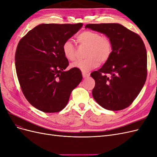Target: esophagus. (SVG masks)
I'll return each instance as SVG.
<instances>
[{
  "instance_id": "esophagus-1",
  "label": "esophagus",
  "mask_w": 157,
  "mask_h": 157,
  "mask_svg": "<svg viewBox=\"0 0 157 157\" xmlns=\"http://www.w3.org/2000/svg\"><path fill=\"white\" fill-rule=\"evenodd\" d=\"M82 74L83 78H87V77H89V76H90V73H84L83 72Z\"/></svg>"
}]
</instances>
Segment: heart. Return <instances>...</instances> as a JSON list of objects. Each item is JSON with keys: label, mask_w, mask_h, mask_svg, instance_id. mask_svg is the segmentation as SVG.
I'll return each instance as SVG.
<instances>
[{"label": "heart", "mask_w": 157, "mask_h": 157, "mask_svg": "<svg viewBox=\"0 0 157 157\" xmlns=\"http://www.w3.org/2000/svg\"><path fill=\"white\" fill-rule=\"evenodd\" d=\"M77 42L84 46L88 47L86 59L78 60L71 65L73 68L78 69L82 72L88 71L98 67L101 63L109 60L113 52V44L110 39L100 33L90 31H84L77 37ZM62 52L65 58L73 61L76 59V48L73 42L65 40L62 45Z\"/></svg>", "instance_id": "1"}]
</instances>
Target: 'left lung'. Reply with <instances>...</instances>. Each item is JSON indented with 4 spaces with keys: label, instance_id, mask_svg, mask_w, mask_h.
Instances as JSON below:
<instances>
[{
    "label": "left lung",
    "instance_id": "1",
    "mask_svg": "<svg viewBox=\"0 0 157 157\" xmlns=\"http://www.w3.org/2000/svg\"><path fill=\"white\" fill-rule=\"evenodd\" d=\"M85 28L105 34L113 52L102 67L91 73L95 80L92 95L104 109L120 111L130 106L147 78V51L141 38L118 23L87 24Z\"/></svg>",
    "mask_w": 157,
    "mask_h": 157
}]
</instances>
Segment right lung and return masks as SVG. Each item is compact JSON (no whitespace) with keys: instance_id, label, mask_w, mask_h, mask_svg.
<instances>
[{"instance_id":"1","label":"right lung","mask_w":157,"mask_h":157,"mask_svg":"<svg viewBox=\"0 0 157 157\" xmlns=\"http://www.w3.org/2000/svg\"><path fill=\"white\" fill-rule=\"evenodd\" d=\"M82 25L81 23H42L19 42L15 55L19 82L27 100L42 112L62 110L73 89L81 82L79 69L65 71L69 61L62 52V45Z\"/></svg>"}]
</instances>
